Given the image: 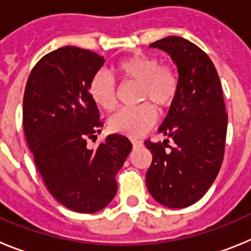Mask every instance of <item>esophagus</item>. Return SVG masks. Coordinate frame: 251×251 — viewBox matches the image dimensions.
Instances as JSON below:
<instances>
[{
    "label": "esophagus",
    "mask_w": 251,
    "mask_h": 251,
    "mask_svg": "<svg viewBox=\"0 0 251 251\" xmlns=\"http://www.w3.org/2000/svg\"><path fill=\"white\" fill-rule=\"evenodd\" d=\"M132 145L133 147H139V146L143 145V142L139 141V139H132Z\"/></svg>",
    "instance_id": "1"
}]
</instances>
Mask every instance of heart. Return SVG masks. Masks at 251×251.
Returning a JSON list of instances; mask_svg holds the SVG:
<instances>
[{
  "instance_id": "1",
  "label": "heart",
  "mask_w": 251,
  "mask_h": 251,
  "mask_svg": "<svg viewBox=\"0 0 251 251\" xmlns=\"http://www.w3.org/2000/svg\"><path fill=\"white\" fill-rule=\"evenodd\" d=\"M115 73L126 81L139 84L138 99L150 101L163 110L172 104L178 90V76L171 66L162 65L157 56L134 54L115 64ZM89 95L99 108L112 112L117 106V90L112 77L99 72L89 83ZM156 122V113L150 104L126 108L113 115L109 128L114 133L137 137L147 132Z\"/></svg>"
}]
</instances>
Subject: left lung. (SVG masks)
<instances>
[{
    "instance_id": "1",
    "label": "left lung",
    "mask_w": 251,
    "mask_h": 251,
    "mask_svg": "<svg viewBox=\"0 0 251 251\" xmlns=\"http://www.w3.org/2000/svg\"><path fill=\"white\" fill-rule=\"evenodd\" d=\"M150 46L176 64L178 90L158 129L174 146L170 139L145 142L152 153L146 185L161 205L187 207L206 194L223 163L227 114L221 83L211 59L191 41L168 36Z\"/></svg>"
}]
</instances>
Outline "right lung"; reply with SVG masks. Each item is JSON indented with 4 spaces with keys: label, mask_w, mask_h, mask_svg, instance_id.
I'll return each mask as SVG.
<instances>
[{
    "label": "right lung",
    "mask_w": 251,
    "mask_h": 251,
    "mask_svg": "<svg viewBox=\"0 0 251 251\" xmlns=\"http://www.w3.org/2000/svg\"><path fill=\"white\" fill-rule=\"evenodd\" d=\"M104 61L75 46L51 51L34 66L24 95V130L35 165L50 194L81 214L109 205L118 190L115 175L132 151L122 134H109L97 150L86 147L103 126L89 83Z\"/></svg>",
    "instance_id": "1"
}]
</instances>
